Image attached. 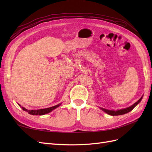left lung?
I'll return each instance as SVG.
<instances>
[{
	"label": "left lung",
	"instance_id": "left-lung-1",
	"mask_svg": "<svg viewBox=\"0 0 152 152\" xmlns=\"http://www.w3.org/2000/svg\"><path fill=\"white\" fill-rule=\"evenodd\" d=\"M142 99V96L138 100V101L137 102H136L134 103V104L133 105H132L131 106H129V107H128L127 108H124V109H121V110H117V111H114V110H106V109H104V108H101L103 111L105 112L106 113H107L108 114L110 115H123V114H127V113L131 112L132 110H133L135 106H136L138 103H139L140 101Z\"/></svg>",
	"mask_w": 152,
	"mask_h": 152
}]
</instances>
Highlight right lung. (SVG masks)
Returning a JSON list of instances; mask_svg holds the SVG:
<instances>
[{
  "label": "right lung",
  "instance_id": "obj_1",
  "mask_svg": "<svg viewBox=\"0 0 152 152\" xmlns=\"http://www.w3.org/2000/svg\"><path fill=\"white\" fill-rule=\"evenodd\" d=\"M61 105V104H59L57 105H56L54 106H51V107L50 108H45V109H40V110H27L26 108H25L23 107H22V109L25 112H27L28 114H31V115H44V114H46L48 113H49L50 112H51L52 110H53L54 109H56V108L59 107V106ZM20 106V105H19Z\"/></svg>",
  "mask_w": 152,
  "mask_h": 152
}]
</instances>
